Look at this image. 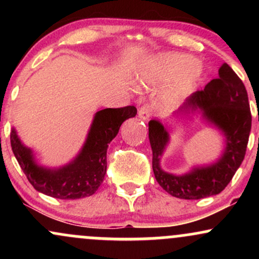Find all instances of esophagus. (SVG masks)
<instances>
[{
    "label": "esophagus",
    "instance_id": "esophagus-1",
    "mask_svg": "<svg viewBox=\"0 0 259 259\" xmlns=\"http://www.w3.org/2000/svg\"><path fill=\"white\" fill-rule=\"evenodd\" d=\"M151 115H152V107L150 105H144L139 109V117L142 120H148Z\"/></svg>",
    "mask_w": 259,
    "mask_h": 259
}]
</instances>
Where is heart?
<instances>
[{"label":"heart","mask_w":259,"mask_h":259,"mask_svg":"<svg viewBox=\"0 0 259 259\" xmlns=\"http://www.w3.org/2000/svg\"><path fill=\"white\" fill-rule=\"evenodd\" d=\"M151 75L158 81H171L170 89L164 101L169 106H175L194 89L202 79L204 67L195 57L181 53H168L154 59L150 67Z\"/></svg>","instance_id":"b5f03b06"}]
</instances>
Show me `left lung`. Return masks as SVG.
<instances>
[{"mask_svg": "<svg viewBox=\"0 0 259 259\" xmlns=\"http://www.w3.org/2000/svg\"><path fill=\"white\" fill-rule=\"evenodd\" d=\"M218 74V78L210 80L203 90L187 97L174 113L178 115L200 111L207 123L221 130L225 138L224 151L217 162L194 168L183 175L167 173L160 168L159 162L169 142L168 129L158 119L148 123L154 177L174 197L200 200L218 195L230 183L245 158L252 124L247 91L241 79L227 63L219 68Z\"/></svg>", "mask_w": 259, "mask_h": 259, "instance_id": "left-lung-1", "label": "left lung"}]
</instances>
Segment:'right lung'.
<instances>
[{
    "mask_svg": "<svg viewBox=\"0 0 259 259\" xmlns=\"http://www.w3.org/2000/svg\"><path fill=\"white\" fill-rule=\"evenodd\" d=\"M134 106L106 108L95 114L88 138L78 156L61 168L38 165L32 151L24 146L16 129L11 132V146L29 183L38 192L61 200H76L94 195L107 170V148L124 120L135 117Z\"/></svg>",
    "mask_w": 259,
    "mask_h": 259,
    "instance_id": "obj_1",
    "label": "right lung"
}]
</instances>
